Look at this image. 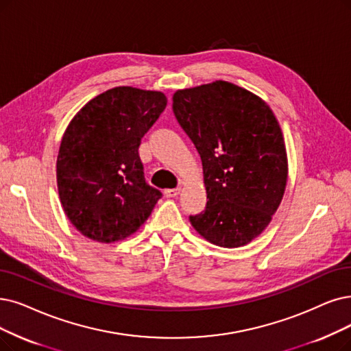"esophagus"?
Returning <instances> with one entry per match:
<instances>
[{
	"label": "esophagus",
	"instance_id": "esophagus-1",
	"mask_svg": "<svg viewBox=\"0 0 351 351\" xmlns=\"http://www.w3.org/2000/svg\"><path fill=\"white\" fill-rule=\"evenodd\" d=\"M180 191H181V189H168V190H165L164 191V195L165 197H177V195L180 194Z\"/></svg>",
	"mask_w": 351,
	"mask_h": 351
}]
</instances>
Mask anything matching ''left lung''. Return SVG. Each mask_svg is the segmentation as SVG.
Returning <instances> with one entry per match:
<instances>
[{
    "instance_id": "left-lung-1",
    "label": "left lung",
    "mask_w": 351,
    "mask_h": 351,
    "mask_svg": "<svg viewBox=\"0 0 351 351\" xmlns=\"http://www.w3.org/2000/svg\"><path fill=\"white\" fill-rule=\"evenodd\" d=\"M173 110L197 148L206 210L190 216L210 243L245 246L258 237L282 202L288 180L284 135L263 99L230 82L180 89Z\"/></svg>"
}]
</instances>
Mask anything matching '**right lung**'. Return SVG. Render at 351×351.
Returning a JSON list of instances; mask_svg holds the SVG:
<instances>
[{
    "instance_id": "1",
    "label": "right lung",
    "mask_w": 351,
    "mask_h": 351,
    "mask_svg": "<svg viewBox=\"0 0 351 351\" xmlns=\"http://www.w3.org/2000/svg\"><path fill=\"white\" fill-rule=\"evenodd\" d=\"M167 106L158 90L112 88L67 125L56 176L70 223L99 243L123 241L149 217L161 191L148 186L138 148Z\"/></svg>"
}]
</instances>
